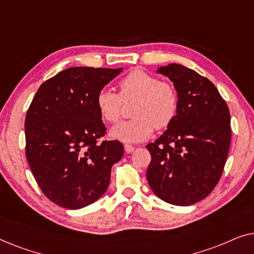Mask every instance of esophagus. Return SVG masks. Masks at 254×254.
Returning a JSON list of instances; mask_svg holds the SVG:
<instances>
[{
	"label": "esophagus",
	"mask_w": 254,
	"mask_h": 254,
	"mask_svg": "<svg viewBox=\"0 0 254 254\" xmlns=\"http://www.w3.org/2000/svg\"><path fill=\"white\" fill-rule=\"evenodd\" d=\"M125 150L129 154V152H133L135 150V147H133V145H130V144H125Z\"/></svg>",
	"instance_id": "1"
}]
</instances>
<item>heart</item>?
<instances>
[{
  "label": "heart",
  "instance_id": "obj_1",
  "mask_svg": "<svg viewBox=\"0 0 254 254\" xmlns=\"http://www.w3.org/2000/svg\"><path fill=\"white\" fill-rule=\"evenodd\" d=\"M136 99L131 117L111 129V135L124 142H140L148 138L154 128L162 130L175 120L178 111V95L169 82L159 81L157 76L134 69L119 82V95L102 89L96 96V106L105 123L119 120L123 102Z\"/></svg>",
  "mask_w": 254,
  "mask_h": 254
}]
</instances>
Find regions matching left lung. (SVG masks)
<instances>
[{"label": "left lung", "mask_w": 254, "mask_h": 254, "mask_svg": "<svg viewBox=\"0 0 254 254\" xmlns=\"http://www.w3.org/2000/svg\"><path fill=\"white\" fill-rule=\"evenodd\" d=\"M158 72L173 82L178 111L163 135L147 144V179L159 199L190 206L220 182L230 147V112L216 86L192 69L170 64Z\"/></svg>", "instance_id": "8db88e82"}]
</instances>
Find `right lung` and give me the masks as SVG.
I'll return each instance as SVG.
<instances>
[{
	"instance_id": "1",
	"label": "right lung",
	"mask_w": 254,
	"mask_h": 254,
	"mask_svg": "<svg viewBox=\"0 0 254 254\" xmlns=\"http://www.w3.org/2000/svg\"><path fill=\"white\" fill-rule=\"evenodd\" d=\"M123 69L72 67L45 81L25 117L26 158L52 202L79 209L95 202L110 184L111 168L124 155L106 134L96 96Z\"/></svg>"
}]
</instances>
